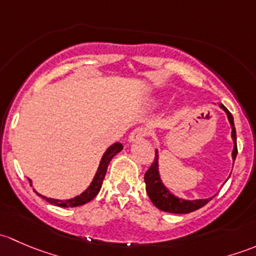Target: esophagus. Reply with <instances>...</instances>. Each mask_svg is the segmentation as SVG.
I'll return each instance as SVG.
<instances>
[{
    "label": "esophagus",
    "mask_w": 256,
    "mask_h": 256,
    "mask_svg": "<svg viewBox=\"0 0 256 256\" xmlns=\"http://www.w3.org/2000/svg\"><path fill=\"white\" fill-rule=\"evenodd\" d=\"M148 135V130H147L146 128H136L135 130L132 131V132L130 134V136H128V141L130 142H135V141H138L141 140V138H146V136Z\"/></svg>",
    "instance_id": "obj_1"
}]
</instances>
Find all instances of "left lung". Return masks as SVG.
Instances as JSON below:
<instances>
[{"label":"left lung","instance_id":"left-lung-1","mask_svg":"<svg viewBox=\"0 0 256 256\" xmlns=\"http://www.w3.org/2000/svg\"><path fill=\"white\" fill-rule=\"evenodd\" d=\"M220 108L226 112L229 118V122L232 125V138L234 141V150H233V160L236 161V154H238V147H236V126H234V118L230 112L220 104ZM144 183H146V192L148 194L151 202L156 206L157 208L161 209L164 212H170V213H176V214H184L190 213L193 210L202 208L206 206L212 198H207V200H180V198L174 197V194L170 193V190H166L161 182V178L158 174V154L157 151H154V160L151 164L150 168L147 170L144 174Z\"/></svg>","mask_w":256,"mask_h":256}]
</instances>
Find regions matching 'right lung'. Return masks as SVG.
<instances>
[{
	"label": "right lung",
	"instance_id": "obj_1",
	"mask_svg": "<svg viewBox=\"0 0 256 256\" xmlns=\"http://www.w3.org/2000/svg\"><path fill=\"white\" fill-rule=\"evenodd\" d=\"M121 150H122V144L116 142V144H112V146H110L109 148L105 151L104 156H102V161H100L99 168H98V172H96V174H95L94 180H92V184L89 186V188H88L85 192H82V194L78 196V197L73 198V200H53V198L43 197V196H40V194H38V196H40L42 198H44V200H47L48 203H50V204L58 206V207H64V208L78 207V206H82V204H85V203L90 202L92 198H95V196L99 193L100 188H102V180H104L105 174H106V170H108V166H109L110 161H112V157L115 156L116 154H118Z\"/></svg>",
	"mask_w": 256,
	"mask_h": 256
}]
</instances>
